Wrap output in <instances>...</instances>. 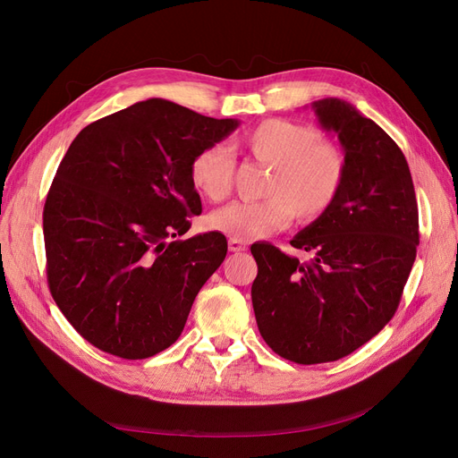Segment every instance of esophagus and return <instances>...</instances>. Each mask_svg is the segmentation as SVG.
Segmentation results:
<instances>
[{"label":"esophagus","instance_id":"1","mask_svg":"<svg viewBox=\"0 0 458 458\" xmlns=\"http://www.w3.org/2000/svg\"><path fill=\"white\" fill-rule=\"evenodd\" d=\"M228 249H230V252H243V250H247V243L245 242H242V239H228Z\"/></svg>","mask_w":458,"mask_h":458}]
</instances>
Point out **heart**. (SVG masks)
Here are the masks:
<instances>
[{
  "instance_id": "b5f03b06",
  "label": "heart",
  "mask_w": 458,
  "mask_h": 458,
  "mask_svg": "<svg viewBox=\"0 0 458 458\" xmlns=\"http://www.w3.org/2000/svg\"><path fill=\"white\" fill-rule=\"evenodd\" d=\"M242 147L256 161L271 165L263 200H235L208 216V226L233 239L266 235L290 225L295 215L314 221L338 199L347 174V159L338 144L304 124L267 118L250 130ZM192 187L219 202L232 187L233 159L223 147H208L191 161Z\"/></svg>"
}]
</instances>
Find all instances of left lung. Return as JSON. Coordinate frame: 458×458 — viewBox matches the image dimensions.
<instances>
[{
  "mask_svg": "<svg viewBox=\"0 0 458 458\" xmlns=\"http://www.w3.org/2000/svg\"><path fill=\"white\" fill-rule=\"evenodd\" d=\"M340 139L347 174L338 199L292 247L310 261L256 243L252 306L261 338L297 364L340 360L368 344L399 306L420 243L411 168L395 140L340 98L311 104Z\"/></svg>",
  "mask_w": 458,
  "mask_h": 458,
  "instance_id": "obj_1",
  "label": "left lung"
}]
</instances>
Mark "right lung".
Wrapping results in <instances>:
<instances>
[{
	"instance_id": "add662e5",
	"label": "right lung",
	"mask_w": 458,
	"mask_h": 458,
	"mask_svg": "<svg viewBox=\"0 0 458 458\" xmlns=\"http://www.w3.org/2000/svg\"><path fill=\"white\" fill-rule=\"evenodd\" d=\"M237 126L150 98L72 140L44 204L46 273L63 316L94 347L142 360L180 338L228 250L221 232L173 242L202 213L189 166Z\"/></svg>"
}]
</instances>
